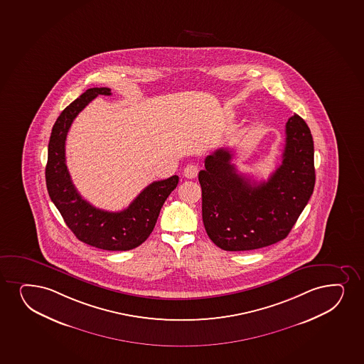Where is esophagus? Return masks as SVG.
<instances>
[{
    "label": "esophagus",
    "mask_w": 364,
    "mask_h": 364,
    "mask_svg": "<svg viewBox=\"0 0 364 364\" xmlns=\"http://www.w3.org/2000/svg\"><path fill=\"white\" fill-rule=\"evenodd\" d=\"M197 174H198V167L195 166V164H188L184 169V176L188 179H193V178H196Z\"/></svg>",
    "instance_id": "obj_1"
}]
</instances>
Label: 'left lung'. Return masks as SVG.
Masks as SVG:
<instances>
[{
  "label": "left lung",
  "mask_w": 364,
  "mask_h": 364,
  "mask_svg": "<svg viewBox=\"0 0 364 364\" xmlns=\"http://www.w3.org/2000/svg\"><path fill=\"white\" fill-rule=\"evenodd\" d=\"M282 164L257 184L239 174L229 149L207 156L198 173L207 235L225 251H250L285 239L312 196L314 146L299 114L287 123Z\"/></svg>",
  "instance_id": "obj_1"
}]
</instances>
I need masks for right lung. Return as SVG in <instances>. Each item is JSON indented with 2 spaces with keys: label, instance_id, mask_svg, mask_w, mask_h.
<instances>
[{
  "label": "right lung",
  "instance_id": "obj_1",
  "mask_svg": "<svg viewBox=\"0 0 364 364\" xmlns=\"http://www.w3.org/2000/svg\"><path fill=\"white\" fill-rule=\"evenodd\" d=\"M108 87H92L65 107L52 128L48 142L46 186L67 227L85 244L107 251H128L140 246L154 230L163 203L176 188L179 176L154 181L128 208L120 212L100 210L77 193L65 164V139L75 117Z\"/></svg>",
  "mask_w": 364,
  "mask_h": 364
}]
</instances>
